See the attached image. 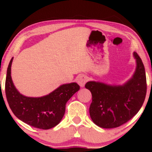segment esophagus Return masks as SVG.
<instances>
[{
  "label": "esophagus",
  "mask_w": 152,
  "mask_h": 152,
  "mask_svg": "<svg viewBox=\"0 0 152 152\" xmlns=\"http://www.w3.org/2000/svg\"><path fill=\"white\" fill-rule=\"evenodd\" d=\"M76 81H77V83L79 84V86L84 87L86 84V82H87V77L85 75H80V76H79L77 77Z\"/></svg>",
  "instance_id": "1"
}]
</instances>
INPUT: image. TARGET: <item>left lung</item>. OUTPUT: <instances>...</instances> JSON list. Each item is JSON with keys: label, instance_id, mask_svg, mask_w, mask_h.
<instances>
[{"label": "left lung", "instance_id": "obj_1", "mask_svg": "<svg viewBox=\"0 0 152 152\" xmlns=\"http://www.w3.org/2000/svg\"><path fill=\"white\" fill-rule=\"evenodd\" d=\"M134 56L137 61L135 73L124 85L111 86L96 82L85 85L92 93L90 118L102 128H115L126 124L143 104L147 90L145 67L135 52Z\"/></svg>", "mask_w": 152, "mask_h": 152}]
</instances>
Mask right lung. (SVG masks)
Returning a JSON list of instances; mask_svg holds the SVG:
<instances>
[{
  "mask_svg": "<svg viewBox=\"0 0 152 152\" xmlns=\"http://www.w3.org/2000/svg\"><path fill=\"white\" fill-rule=\"evenodd\" d=\"M7 68L5 93L10 109L15 116L29 126L49 129L57 125L63 118L67 101L79 90L76 83L61 85L47 96L40 98L26 97L17 90L11 77V66Z\"/></svg>",
  "mask_w": 152,
  "mask_h": 152,
  "instance_id": "obj_1",
  "label": "right lung"
}]
</instances>
